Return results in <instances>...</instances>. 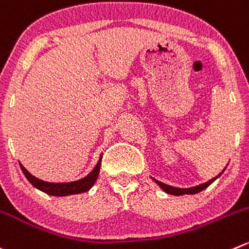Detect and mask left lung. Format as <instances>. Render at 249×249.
Segmentation results:
<instances>
[{"instance_id":"left-lung-1","label":"left lung","mask_w":249,"mask_h":249,"mask_svg":"<svg viewBox=\"0 0 249 249\" xmlns=\"http://www.w3.org/2000/svg\"><path fill=\"white\" fill-rule=\"evenodd\" d=\"M225 169H224V170H225ZM224 170L221 171V173L219 174V175H216L215 178H211V180H209V181H207V182L199 183V185L194 186V187H190V189H180V187H174V186L166 185V183L160 182V181L156 180V178H153L154 182H156L157 185H158L159 187H160V189L163 190L164 192H165V194L174 195V196H182V195H195V194H198V192H201V191H203V190H206L207 187H208V186L211 185V183H213L214 181H215L216 178H218L219 176H220L221 174L224 173Z\"/></svg>"}]
</instances>
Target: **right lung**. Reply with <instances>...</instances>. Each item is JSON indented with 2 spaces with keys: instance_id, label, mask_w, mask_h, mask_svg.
Masks as SVG:
<instances>
[{
  "instance_id": "1",
  "label": "right lung",
  "mask_w": 249,
  "mask_h": 249,
  "mask_svg": "<svg viewBox=\"0 0 249 249\" xmlns=\"http://www.w3.org/2000/svg\"><path fill=\"white\" fill-rule=\"evenodd\" d=\"M101 160H102V156L98 159L97 164L93 168V170L91 171L89 175H86L85 178H80V180L71 181V182H47V181L40 180V178H35L34 175H31L20 163L21 171L24 173L25 178H28L29 182L36 187L40 191L45 192V194L50 195V196H57V197H64L69 196V195H78L83 194V192H88L89 190L93 186V183L96 182L98 178V174H100V166H101Z\"/></svg>"
}]
</instances>
